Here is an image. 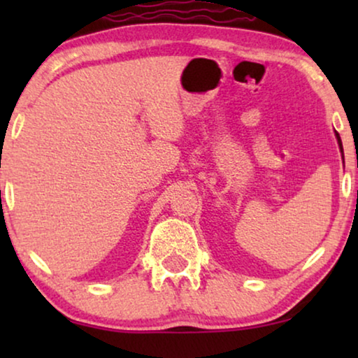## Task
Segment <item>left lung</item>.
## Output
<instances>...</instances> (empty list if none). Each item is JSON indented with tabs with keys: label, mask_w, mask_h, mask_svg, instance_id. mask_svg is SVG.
<instances>
[{
	"label": "left lung",
	"mask_w": 358,
	"mask_h": 358,
	"mask_svg": "<svg viewBox=\"0 0 358 358\" xmlns=\"http://www.w3.org/2000/svg\"><path fill=\"white\" fill-rule=\"evenodd\" d=\"M337 135V140H339V146H341V150H342V141H341V136H339V134H336Z\"/></svg>",
	"instance_id": "left-lung-1"
}]
</instances>
